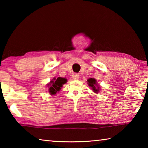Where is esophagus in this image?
<instances>
[{
    "instance_id": "esophagus-1",
    "label": "esophagus",
    "mask_w": 148,
    "mask_h": 148,
    "mask_svg": "<svg viewBox=\"0 0 148 148\" xmlns=\"http://www.w3.org/2000/svg\"><path fill=\"white\" fill-rule=\"evenodd\" d=\"M79 78V76L77 74H74L72 75V79L74 80H77Z\"/></svg>"
}]
</instances>
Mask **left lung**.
I'll use <instances>...</instances> for the list:
<instances>
[{"instance_id": "1", "label": "left lung", "mask_w": 148, "mask_h": 148, "mask_svg": "<svg viewBox=\"0 0 148 148\" xmlns=\"http://www.w3.org/2000/svg\"><path fill=\"white\" fill-rule=\"evenodd\" d=\"M87 84L89 87H91V90L95 93H98L101 89V86L97 83V80L95 78H89L87 79Z\"/></svg>"}]
</instances>
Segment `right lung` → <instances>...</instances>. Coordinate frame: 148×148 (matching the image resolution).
<instances>
[{
  "label": "right lung",
  "instance_id": "add662e5",
  "mask_svg": "<svg viewBox=\"0 0 148 148\" xmlns=\"http://www.w3.org/2000/svg\"><path fill=\"white\" fill-rule=\"evenodd\" d=\"M67 82V79L66 77H58L56 78V77H53L49 82V83L47 84L48 87V92L51 95H55L57 92H59L61 91L62 85L65 84Z\"/></svg>",
  "mask_w": 148,
  "mask_h": 148
}]
</instances>
